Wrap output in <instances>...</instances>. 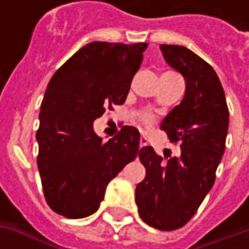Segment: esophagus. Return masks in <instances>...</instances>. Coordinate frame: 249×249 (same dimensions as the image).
<instances>
[{
  "instance_id": "esophagus-1",
  "label": "esophagus",
  "mask_w": 249,
  "mask_h": 249,
  "mask_svg": "<svg viewBox=\"0 0 249 249\" xmlns=\"http://www.w3.org/2000/svg\"><path fill=\"white\" fill-rule=\"evenodd\" d=\"M146 144H148V140H146V137L141 136V137H140V146H145Z\"/></svg>"
}]
</instances>
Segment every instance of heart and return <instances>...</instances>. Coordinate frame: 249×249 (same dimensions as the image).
Instances as JSON below:
<instances>
[{"mask_svg":"<svg viewBox=\"0 0 249 249\" xmlns=\"http://www.w3.org/2000/svg\"><path fill=\"white\" fill-rule=\"evenodd\" d=\"M140 120L146 125H151L153 124V121H155V117H153V114L148 113V112H141L140 113Z\"/></svg>","mask_w":249,"mask_h":249,"instance_id":"heart-1","label":"heart"}]
</instances>
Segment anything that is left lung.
Returning a JSON list of instances; mask_svg holds the SVG:
<instances>
[{
	"instance_id": "obj_1",
	"label": "left lung",
	"mask_w": 249,
	"mask_h": 249,
	"mask_svg": "<svg viewBox=\"0 0 249 249\" xmlns=\"http://www.w3.org/2000/svg\"><path fill=\"white\" fill-rule=\"evenodd\" d=\"M160 49L187 82L183 101L161 123L169 141L180 145V156L161 157L152 146L141 148L139 157L146 173L136 187V204L146 224L175 231L192 219L213 185L225 151L230 112L221 82L208 62L185 46Z\"/></svg>"
}]
</instances>
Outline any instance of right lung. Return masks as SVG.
Listing matches in <instances>:
<instances>
[{"instance_id": "obj_1", "label": "right lung", "mask_w": 249, "mask_h": 249, "mask_svg": "<svg viewBox=\"0 0 249 249\" xmlns=\"http://www.w3.org/2000/svg\"><path fill=\"white\" fill-rule=\"evenodd\" d=\"M146 48V42L94 41L51 78L36 139L42 191L56 213L68 219L94 213L109 181L137 157L140 133L135 126L125 125L104 142L93 121L125 103Z\"/></svg>"}]
</instances>
